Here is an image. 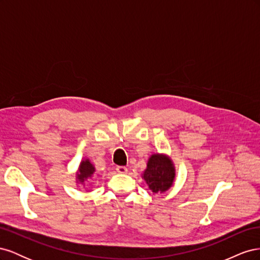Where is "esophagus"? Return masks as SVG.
<instances>
[{"mask_svg":"<svg viewBox=\"0 0 260 260\" xmlns=\"http://www.w3.org/2000/svg\"><path fill=\"white\" fill-rule=\"evenodd\" d=\"M116 171L119 172V174H127L128 168L124 167V166H117L116 167Z\"/></svg>","mask_w":260,"mask_h":260,"instance_id":"1","label":"esophagus"}]
</instances>
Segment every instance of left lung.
I'll return each mask as SVG.
<instances>
[{"label": "left lung", "instance_id": "8db88e82", "mask_svg": "<svg viewBox=\"0 0 260 260\" xmlns=\"http://www.w3.org/2000/svg\"><path fill=\"white\" fill-rule=\"evenodd\" d=\"M175 167L168 156L154 154L149 157L142 178L153 193H164L175 180Z\"/></svg>", "mask_w": 260, "mask_h": 260}]
</instances>
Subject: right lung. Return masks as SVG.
Returning <instances> with one entry per match:
<instances>
[{
    "label": "right lung",
    "instance_id": "1",
    "mask_svg": "<svg viewBox=\"0 0 260 260\" xmlns=\"http://www.w3.org/2000/svg\"><path fill=\"white\" fill-rule=\"evenodd\" d=\"M94 171H95V168H94V166L90 162L89 159L82 160L79 166V172L77 174L78 181L83 183L86 179L93 177Z\"/></svg>",
    "mask_w": 260,
    "mask_h": 260
}]
</instances>
